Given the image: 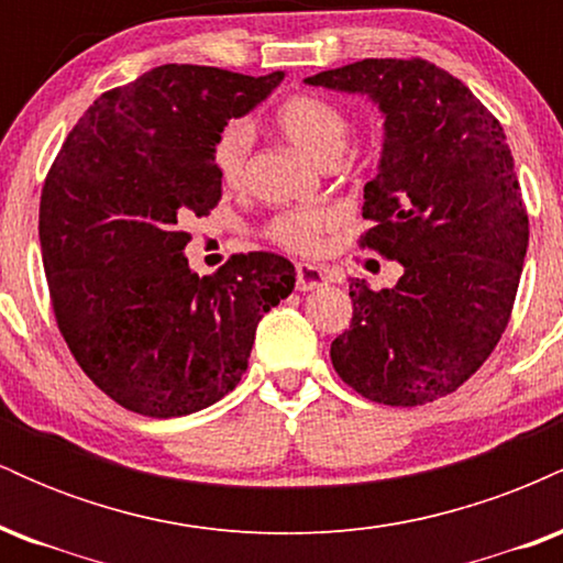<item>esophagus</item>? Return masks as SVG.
Here are the masks:
<instances>
[{"mask_svg":"<svg viewBox=\"0 0 563 563\" xmlns=\"http://www.w3.org/2000/svg\"><path fill=\"white\" fill-rule=\"evenodd\" d=\"M328 286L325 269L312 267V264H299L296 267V288L299 290H314Z\"/></svg>","mask_w":563,"mask_h":563,"instance_id":"obj_1","label":"esophagus"}]
</instances>
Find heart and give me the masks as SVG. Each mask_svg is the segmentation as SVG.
<instances>
[{
  "label": "heart",
  "instance_id": "1",
  "mask_svg": "<svg viewBox=\"0 0 563 563\" xmlns=\"http://www.w3.org/2000/svg\"><path fill=\"white\" fill-rule=\"evenodd\" d=\"M277 126L283 134L294 142L299 151L307 153L318 164L325 161H339L344 153L349 140V119L344 111L333 106V102L322 100L314 95H294L277 108L275 113ZM254 142V126L245 119L230 121L228 126L219 132L214 142V169L228 185H235L243 177L245 156ZM333 217L325 209H301L286 211V214L275 217L269 224V235L283 249L299 251V254H312L320 249L322 235L331 230Z\"/></svg>",
  "mask_w": 563,
  "mask_h": 563
}]
</instances>
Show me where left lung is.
<instances>
[{"instance_id":"1","label":"left lung","mask_w":563,"mask_h":563,"mask_svg":"<svg viewBox=\"0 0 563 563\" xmlns=\"http://www.w3.org/2000/svg\"><path fill=\"white\" fill-rule=\"evenodd\" d=\"M303 84L365 95L384 115L363 245L402 264L391 288L349 283L335 373L380 405L448 397L493 354L525 267L529 219L506 132L466 84L421 57H367Z\"/></svg>"}]
</instances>
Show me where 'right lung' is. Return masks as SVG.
<instances>
[{
	"label": "right lung",
	"instance_id": "obj_1",
	"mask_svg": "<svg viewBox=\"0 0 563 563\" xmlns=\"http://www.w3.org/2000/svg\"><path fill=\"white\" fill-rule=\"evenodd\" d=\"M158 66L100 95L42 190L38 241L63 339L113 402L177 418L241 384L256 325L294 290V264L235 254L198 277L185 224L222 198L214 142L283 81Z\"/></svg>",
	"mask_w": 563,
	"mask_h": 563
}]
</instances>
